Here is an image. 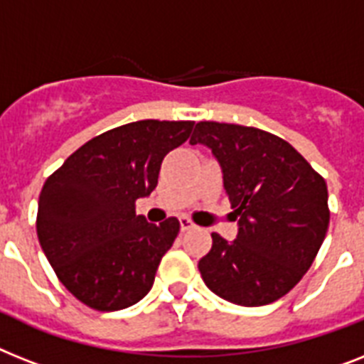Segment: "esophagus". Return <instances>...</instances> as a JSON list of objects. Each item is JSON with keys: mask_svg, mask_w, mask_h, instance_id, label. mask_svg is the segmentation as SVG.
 Here are the masks:
<instances>
[{"mask_svg": "<svg viewBox=\"0 0 364 364\" xmlns=\"http://www.w3.org/2000/svg\"><path fill=\"white\" fill-rule=\"evenodd\" d=\"M180 229H182V230H191V229H195V223L189 218L182 215V218H180Z\"/></svg>", "mask_w": 364, "mask_h": 364, "instance_id": "esophagus-1", "label": "esophagus"}]
</instances>
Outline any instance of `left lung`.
Returning a JSON list of instances; mask_svg holds the SVG:
<instances>
[{"instance_id":"obj_1","label":"left lung","mask_w":364,"mask_h":364,"mask_svg":"<svg viewBox=\"0 0 364 364\" xmlns=\"http://www.w3.org/2000/svg\"><path fill=\"white\" fill-rule=\"evenodd\" d=\"M189 143L212 150L238 221L234 242L212 234L199 260L204 284L242 307L277 301L301 281L326 238V180L290 143L253 126L197 122Z\"/></svg>"}]
</instances>
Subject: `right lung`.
Wrapping results in <instances>:
<instances>
[{
  "label": "right lung",
  "mask_w": 364,
  "mask_h": 364,
  "mask_svg": "<svg viewBox=\"0 0 364 364\" xmlns=\"http://www.w3.org/2000/svg\"><path fill=\"white\" fill-rule=\"evenodd\" d=\"M193 121H137L96 135L44 182L37 234L68 292L96 311H121L149 294L176 218L152 225L135 200L158 186L161 161Z\"/></svg>",
  "instance_id": "right-lung-1"
}]
</instances>
